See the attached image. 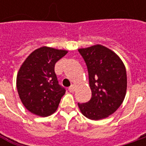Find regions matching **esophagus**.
<instances>
[{
	"mask_svg": "<svg viewBox=\"0 0 146 146\" xmlns=\"http://www.w3.org/2000/svg\"><path fill=\"white\" fill-rule=\"evenodd\" d=\"M75 90H76V85L75 84H71L70 87H69V91H70V93H74Z\"/></svg>",
	"mask_w": 146,
	"mask_h": 146,
	"instance_id": "34e87169",
	"label": "esophagus"
}]
</instances>
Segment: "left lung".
Returning <instances> with one entry per match:
<instances>
[{
	"instance_id": "obj_1",
	"label": "left lung",
	"mask_w": 146,
	"mask_h": 146,
	"mask_svg": "<svg viewBox=\"0 0 146 146\" xmlns=\"http://www.w3.org/2000/svg\"><path fill=\"white\" fill-rule=\"evenodd\" d=\"M79 52L88 72L92 98L85 103H78L81 113L92 120H99L112 115L123 103L127 91L125 66L112 50L101 44Z\"/></svg>"
}]
</instances>
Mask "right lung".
<instances>
[{"label": "right lung", "instance_id": "obj_1", "mask_svg": "<svg viewBox=\"0 0 146 146\" xmlns=\"http://www.w3.org/2000/svg\"><path fill=\"white\" fill-rule=\"evenodd\" d=\"M66 53L44 46L33 51L21 66L17 89L21 102L32 114L47 117L58 109L66 89L58 84L54 66Z\"/></svg>", "mask_w": 146, "mask_h": 146}]
</instances>
